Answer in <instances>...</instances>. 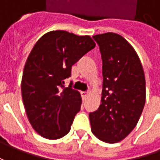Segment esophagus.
I'll list each match as a JSON object with an SVG mask.
<instances>
[{"label": "esophagus", "mask_w": 160, "mask_h": 160, "mask_svg": "<svg viewBox=\"0 0 160 160\" xmlns=\"http://www.w3.org/2000/svg\"><path fill=\"white\" fill-rule=\"evenodd\" d=\"M81 95H82V98H83V100H85L87 97H88V95H89V93L87 92H81Z\"/></svg>", "instance_id": "34e87169"}]
</instances>
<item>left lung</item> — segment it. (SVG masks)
Instances as JSON below:
<instances>
[{
  "label": "left lung",
  "instance_id": "obj_1",
  "mask_svg": "<svg viewBox=\"0 0 160 160\" xmlns=\"http://www.w3.org/2000/svg\"><path fill=\"white\" fill-rule=\"evenodd\" d=\"M102 59V104L89 114L92 132L108 143L125 139L138 123L145 104L143 68L137 53L121 35L97 34Z\"/></svg>",
  "mask_w": 160,
  "mask_h": 160
}]
</instances>
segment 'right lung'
I'll use <instances>...</instances> for the list:
<instances>
[{"label":"right lung","mask_w":160,"mask_h":160,"mask_svg":"<svg viewBox=\"0 0 160 160\" xmlns=\"http://www.w3.org/2000/svg\"><path fill=\"white\" fill-rule=\"evenodd\" d=\"M95 47L89 35L51 31L34 44L24 68L23 103L30 124L41 136L59 139L70 131L82 98L72 86L65 87L72 66Z\"/></svg>","instance_id":"obj_1"}]
</instances>
